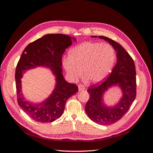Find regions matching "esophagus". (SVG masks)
I'll return each instance as SVG.
<instances>
[{"instance_id": "esophagus-1", "label": "esophagus", "mask_w": 153, "mask_h": 153, "mask_svg": "<svg viewBox=\"0 0 153 153\" xmlns=\"http://www.w3.org/2000/svg\"><path fill=\"white\" fill-rule=\"evenodd\" d=\"M78 89H79V91L84 90L85 89V87L84 86V85H82V84H79L78 85Z\"/></svg>"}]
</instances>
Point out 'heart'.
Segmentation results:
<instances>
[{
  "label": "heart",
  "instance_id": "obj_1",
  "mask_svg": "<svg viewBox=\"0 0 153 153\" xmlns=\"http://www.w3.org/2000/svg\"><path fill=\"white\" fill-rule=\"evenodd\" d=\"M115 60V50L110 45L87 41L69 51V58L62 59V65L73 81L81 76L82 70L85 79L98 83L112 71Z\"/></svg>",
  "mask_w": 153,
  "mask_h": 153
}]
</instances>
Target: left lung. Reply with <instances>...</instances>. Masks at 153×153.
<instances>
[{
	"label": "left lung",
	"instance_id": "left-lung-1",
	"mask_svg": "<svg viewBox=\"0 0 153 153\" xmlns=\"http://www.w3.org/2000/svg\"><path fill=\"white\" fill-rule=\"evenodd\" d=\"M98 38L108 41L116 50L117 63L105 80L88 88L90 97L85 110L92 121L107 126L119 121L135 100L137 94L136 69L133 59L121 45L106 37ZM114 85H119L122 88L123 98L116 106L107 108L102 103V96L109 87Z\"/></svg>",
	"mask_w": 153,
	"mask_h": 153
}]
</instances>
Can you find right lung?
Masks as SVG:
<instances>
[{"label": "right lung", "instance_id": "obj_1", "mask_svg": "<svg viewBox=\"0 0 153 153\" xmlns=\"http://www.w3.org/2000/svg\"><path fill=\"white\" fill-rule=\"evenodd\" d=\"M75 39V38H73ZM73 43L70 36L50 34L36 39L27 46L18 62L16 71V88L18 103L35 121L51 123L62 115L66 101L78 92L75 84H69L62 73V55ZM39 65L51 68L56 76V86L53 94L44 102L34 104L26 101L21 92V78L27 69Z\"/></svg>", "mask_w": 153, "mask_h": 153}]
</instances>
